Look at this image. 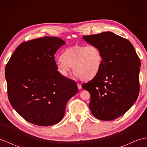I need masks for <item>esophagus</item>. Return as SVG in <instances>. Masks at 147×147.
<instances>
[{
	"label": "esophagus",
	"mask_w": 147,
	"mask_h": 147,
	"mask_svg": "<svg viewBox=\"0 0 147 147\" xmlns=\"http://www.w3.org/2000/svg\"><path fill=\"white\" fill-rule=\"evenodd\" d=\"M77 86H78V88L80 89V90H81L82 88V85H81L80 83H77Z\"/></svg>",
	"instance_id": "1"
}]
</instances>
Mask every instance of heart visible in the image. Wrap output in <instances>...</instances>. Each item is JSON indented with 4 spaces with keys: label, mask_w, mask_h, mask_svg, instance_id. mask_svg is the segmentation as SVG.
<instances>
[{
    "label": "heart",
    "mask_w": 147,
    "mask_h": 147,
    "mask_svg": "<svg viewBox=\"0 0 147 147\" xmlns=\"http://www.w3.org/2000/svg\"><path fill=\"white\" fill-rule=\"evenodd\" d=\"M102 61L101 51L96 45H74L62 52L56 67L59 74L67 76L73 66L74 73L80 79L88 81L98 74Z\"/></svg>",
    "instance_id": "heart-1"
}]
</instances>
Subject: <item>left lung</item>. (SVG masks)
Instances as JSON below:
<instances>
[{
	"label": "left lung",
	"instance_id": "obj_1",
	"mask_svg": "<svg viewBox=\"0 0 147 147\" xmlns=\"http://www.w3.org/2000/svg\"><path fill=\"white\" fill-rule=\"evenodd\" d=\"M83 38L97 46L103 58L98 74L82 85L90 94V109L98 119L114 120L126 113L138 98L140 59L129 40L114 33Z\"/></svg>",
	"mask_w": 147,
	"mask_h": 147
}]
</instances>
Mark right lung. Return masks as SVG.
I'll return each instance as SVG.
<instances>
[{"label": "right lung", "instance_id": "add662e5", "mask_svg": "<svg viewBox=\"0 0 147 147\" xmlns=\"http://www.w3.org/2000/svg\"><path fill=\"white\" fill-rule=\"evenodd\" d=\"M65 42L44 36L23 42L6 64L9 100L29 123L54 125L64 117L65 106L78 92L73 80L57 71L54 54Z\"/></svg>", "mask_w": 147, "mask_h": 147}]
</instances>
